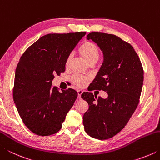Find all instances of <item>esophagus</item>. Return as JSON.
<instances>
[{"label":"esophagus","instance_id":"esophagus-1","mask_svg":"<svg viewBox=\"0 0 160 160\" xmlns=\"http://www.w3.org/2000/svg\"><path fill=\"white\" fill-rule=\"evenodd\" d=\"M83 92L82 90H78V99H81V95H82Z\"/></svg>","mask_w":160,"mask_h":160}]
</instances>
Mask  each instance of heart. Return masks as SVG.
<instances>
[{"mask_svg":"<svg viewBox=\"0 0 160 160\" xmlns=\"http://www.w3.org/2000/svg\"><path fill=\"white\" fill-rule=\"evenodd\" d=\"M80 56L85 59V61L89 64L92 63H95L99 60L100 56V49L93 42L86 41L82 44L78 49ZM71 61V56H69L66 59V66H68L70 62ZM88 79L86 77L82 75H75L73 77V82L79 87H83L88 82Z\"/></svg>","mask_w":160,"mask_h":160,"instance_id":"b5f03b06","label":"heart"}]
</instances>
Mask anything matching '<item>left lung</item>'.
Returning <instances> with one entry per match:
<instances>
[{
    "instance_id": "left-lung-1",
    "label": "left lung",
    "mask_w": 160,
    "mask_h": 160,
    "mask_svg": "<svg viewBox=\"0 0 160 160\" xmlns=\"http://www.w3.org/2000/svg\"><path fill=\"white\" fill-rule=\"evenodd\" d=\"M87 39L99 46L104 61L91 90H103L107 99L84 92L81 97L89 109L83 116L85 132L99 140H107L120 132L138 105L144 71L133 47L114 34L91 32Z\"/></svg>"
}]
</instances>
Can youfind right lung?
Returning <instances> with one entry per match:
<instances>
[{
	"label": "right lung",
	"mask_w": 160,
	"mask_h": 160,
	"mask_svg": "<svg viewBox=\"0 0 160 160\" xmlns=\"http://www.w3.org/2000/svg\"><path fill=\"white\" fill-rule=\"evenodd\" d=\"M85 32L48 34L27 49L16 68L12 94L25 126L41 136L60 131L78 92L69 88H52L55 75L66 70V62Z\"/></svg>",
	"instance_id": "add662e5"
}]
</instances>
